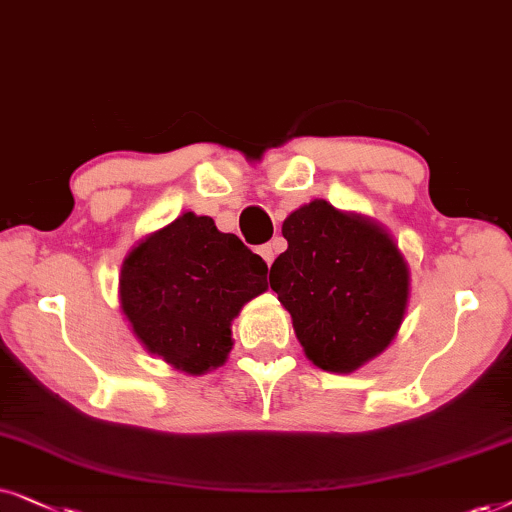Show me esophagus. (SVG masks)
Segmentation results:
<instances>
[{
	"mask_svg": "<svg viewBox=\"0 0 512 512\" xmlns=\"http://www.w3.org/2000/svg\"><path fill=\"white\" fill-rule=\"evenodd\" d=\"M257 252H260L264 262L271 264V262H274V257H276L278 248H276V243H267V245H260V248H257Z\"/></svg>",
	"mask_w": 512,
	"mask_h": 512,
	"instance_id": "34e87169",
	"label": "esophagus"
}]
</instances>
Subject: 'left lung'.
I'll list each match as a JSON object with an SVG mask.
<instances>
[{
  "instance_id": "obj_1",
  "label": "left lung",
  "mask_w": 512,
  "mask_h": 512,
  "mask_svg": "<svg viewBox=\"0 0 512 512\" xmlns=\"http://www.w3.org/2000/svg\"><path fill=\"white\" fill-rule=\"evenodd\" d=\"M283 236L269 283L304 356L349 374L384 353L410 302V264L386 227L313 199L285 217Z\"/></svg>"
}]
</instances>
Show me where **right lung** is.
<instances>
[{"label":"right lung","mask_w":512,"mask_h":512,"mask_svg":"<svg viewBox=\"0 0 512 512\" xmlns=\"http://www.w3.org/2000/svg\"><path fill=\"white\" fill-rule=\"evenodd\" d=\"M267 274V262L213 217L182 213L128 252L119 306L142 349L199 377L227 363L231 323L269 288Z\"/></svg>","instance_id":"add662e5"}]
</instances>
